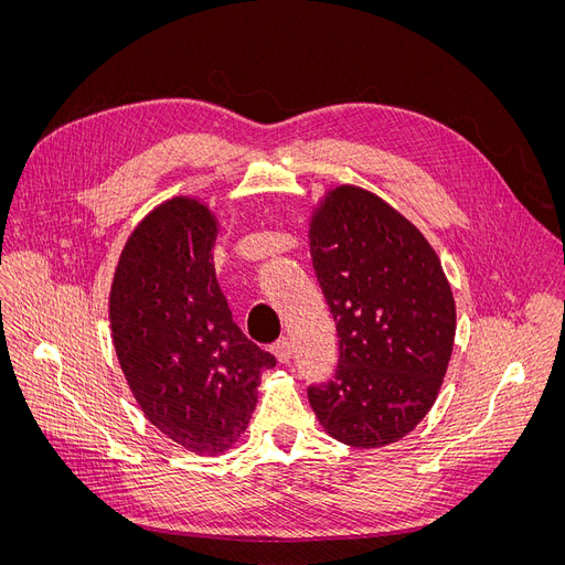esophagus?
<instances>
[{"instance_id":"esophagus-1","label":"esophagus","mask_w":565,"mask_h":565,"mask_svg":"<svg viewBox=\"0 0 565 565\" xmlns=\"http://www.w3.org/2000/svg\"><path fill=\"white\" fill-rule=\"evenodd\" d=\"M273 351H275L279 363H288L290 358H292V342H290V338H279V340L275 342Z\"/></svg>"}]
</instances>
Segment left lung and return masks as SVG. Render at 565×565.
<instances>
[{"mask_svg": "<svg viewBox=\"0 0 565 565\" xmlns=\"http://www.w3.org/2000/svg\"><path fill=\"white\" fill-rule=\"evenodd\" d=\"M311 259L338 333L333 376L306 387L331 437L379 448L435 403L455 301L422 232L379 195L338 186L311 223Z\"/></svg>", "mask_w": 565, "mask_h": 565, "instance_id": "8db88e82", "label": "left lung"}]
</instances>
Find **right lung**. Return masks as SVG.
Segmentation results:
<instances>
[{
  "label": "right lung",
  "instance_id": "right-lung-1",
  "mask_svg": "<svg viewBox=\"0 0 565 565\" xmlns=\"http://www.w3.org/2000/svg\"><path fill=\"white\" fill-rule=\"evenodd\" d=\"M216 223L189 198L150 212L128 238L110 292L119 365L152 426L193 452L245 430L277 358L232 318L214 268Z\"/></svg>",
  "mask_w": 565,
  "mask_h": 565
}]
</instances>
